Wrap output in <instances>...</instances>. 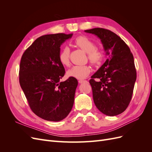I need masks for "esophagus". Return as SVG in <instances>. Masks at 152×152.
I'll use <instances>...</instances> for the list:
<instances>
[{
	"mask_svg": "<svg viewBox=\"0 0 152 152\" xmlns=\"http://www.w3.org/2000/svg\"><path fill=\"white\" fill-rule=\"evenodd\" d=\"M79 82L80 84H82V83H86V82H87V80H79Z\"/></svg>",
	"mask_w": 152,
	"mask_h": 152,
	"instance_id": "34e87169",
	"label": "esophagus"
}]
</instances>
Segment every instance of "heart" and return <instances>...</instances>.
<instances>
[{
	"label": "heart",
	"mask_w": 152,
	"mask_h": 152,
	"mask_svg": "<svg viewBox=\"0 0 152 152\" xmlns=\"http://www.w3.org/2000/svg\"><path fill=\"white\" fill-rule=\"evenodd\" d=\"M74 42L77 46L87 53V58L93 65H99L102 63L104 54L102 50L96 48L95 43L85 36H79L75 39ZM59 61L63 66H68L70 64V48L65 46L59 54ZM91 73L89 65L73 66L67 72V75L77 79H84Z\"/></svg>",
	"instance_id": "obj_1"
}]
</instances>
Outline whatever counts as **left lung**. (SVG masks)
Instances as JSON below:
<instances>
[{
  "mask_svg": "<svg viewBox=\"0 0 152 152\" xmlns=\"http://www.w3.org/2000/svg\"><path fill=\"white\" fill-rule=\"evenodd\" d=\"M85 32L99 38L109 56L89 80L94 103L106 115H117L125 111L132 98L136 80L134 57L128 45L113 31L95 28Z\"/></svg>",
  "mask_w": 152,
  "mask_h": 152,
  "instance_id": "obj_1",
  "label": "left lung"
}]
</instances>
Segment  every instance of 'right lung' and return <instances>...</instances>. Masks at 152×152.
Returning <instances> with one entry per match:
<instances>
[{
    "label": "right lung",
    "instance_id": "1",
    "mask_svg": "<svg viewBox=\"0 0 152 152\" xmlns=\"http://www.w3.org/2000/svg\"><path fill=\"white\" fill-rule=\"evenodd\" d=\"M71 34L45 35L37 39L21 57L19 80L30 107L35 115L48 121L67 117L74 103L78 81L69 77L59 61L61 45Z\"/></svg>",
    "mask_w": 152,
    "mask_h": 152
}]
</instances>
